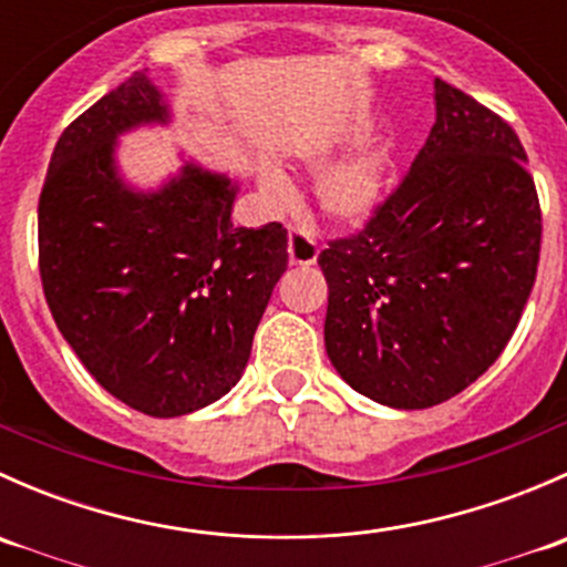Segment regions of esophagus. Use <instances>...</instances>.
<instances>
[{"instance_id": "esophagus-1", "label": "esophagus", "mask_w": 567, "mask_h": 567, "mask_svg": "<svg viewBox=\"0 0 567 567\" xmlns=\"http://www.w3.org/2000/svg\"><path fill=\"white\" fill-rule=\"evenodd\" d=\"M288 260L290 266H312L318 260V247L305 230L293 227L288 236Z\"/></svg>"}]
</instances>
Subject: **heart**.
<instances>
[{"instance_id":"obj_1","label":"heart","mask_w":567,"mask_h":567,"mask_svg":"<svg viewBox=\"0 0 567 567\" xmlns=\"http://www.w3.org/2000/svg\"><path fill=\"white\" fill-rule=\"evenodd\" d=\"M368 134L370 123L368 120H359V123L348 125L337 136L334 145L353 147L359 142H364ZM260 188L274 205H288L290 197H293L288 181L279 173H274V169H262ZM381 197H384V158L379 153H364V156L342 164L340 169L326 175L318 188L323 214L329 219L340 221V225H362V221H368L381 205Z\"/></svg>"}]
</instances>
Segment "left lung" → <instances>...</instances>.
Returning <instances> with one entry per match:
<instances>
[{"instance_id":"left-lung-1","label":"left lung","mask_w":567,"mask_h":567,"mask_svg":"<svg viewBox=\"0 0 567 567\" xmlns=\"http://www.w3.org/2000/svg\"><path fill=\"white\" fill-rule=\"evenodd\" d=\"M436 123L357 236L329 241L326 353L392 409L466 390L511 342L540 260V203L516 131L436 79Z\"/></svg>"}]
</instances>
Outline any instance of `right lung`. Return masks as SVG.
Here are the masks:
<instances>
[{
	"instance_id": "right-lung-1",
	"label": "right lung",
	"mask_w": 567,
	"mask_h": 567,
	"mask_svg": "<svg viewBox=\"0 0 567 567\" xmlns=\"http://www.w3.org/2000/svg\"><path fill=\"white\" fill-rule=\"evenodd\" d=\"M169 123L136 71L79 114L51 153L38 203V257L56 329L109 394L183 416L227 394L288 268L279 221L233 227L238 183L186 164L156 192L117 173V136Z\"/></svg>"
}]
</instances>
